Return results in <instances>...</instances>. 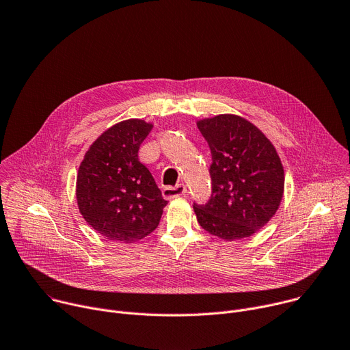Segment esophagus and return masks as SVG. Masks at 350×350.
Wrapping results in <instances>:
<instances>
[{"mask_svg": "<svg viewBox=\"0 0 350 350\" xmlns=\"http://www.w3.org/2000/svg\"><path fill=\"white\" fill-rule=\"evenodd\" d=\"M185 192H187V187L184 184H177L174 187L169 185V187L163 188V196L166 199H173V198L183 196Z\"/></svg>", "mask_w": 350, "mask_h": 350, "instance_id": "obj_1", "label": "esophagus"}]
</instances>
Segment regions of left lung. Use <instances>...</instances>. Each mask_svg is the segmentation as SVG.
Segmentation results:
<instances>
[{"label":"left lung","instance_id":"obj_1","mask_svg":"<svg viewBox=\"0 0 350 350\" xmlns=\"http://www.w3.org/2000/svg\"><path fill=\"white\" fill-rule=\"evenodd\" d=\"M212 152V195L193 204L199 226L226 241L251 237L275 215L284 167L270 139L251 122L219 115L196 123Z\"/></svg>","mask_w":350,"mask_h":350}]
</instances>
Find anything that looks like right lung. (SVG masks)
Segmentation results:
<instances>
[{"label": "right lung", "mask_w": 350, "mask_h": 350, "mask_svg": "<svg viewBox=\"0 0 350 350\" xmlns=\"http://www.w3.org/2000/svg\"><path fill=\"white\" fill-rule=\"evenodd\" d=\"M152 123L129 119L109 127L88 148L76 181L84 220L107 239L133 243L151 234L167 205L138 149Z\"/></svg>", "instance_id": "1"}]
</instances>
